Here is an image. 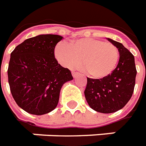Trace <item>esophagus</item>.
<instances>
[{"label":"esophagus","mask_w":146,"mask_h":146,"mask_svg":"<svg viewBox=\"0 0 146 146\" xmlns=\"http://www.w3.org/2000/svg\"><path fill=\"white\" fill-rule=\"evenodd\" d=\"M78 74H79V73H78L77 72H72V75H73V78L76 77V76H78Z\"/></svg>","instance_id":"obj_1"}]
</instances>
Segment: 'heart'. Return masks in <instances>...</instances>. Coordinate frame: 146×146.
<instances>
[{
    "label": "heart",
    "mask_w": 146,
    "mask_h": 146,
    "mask_svg": "<svg viewBox=\"0 0 146 146\" xmlns=\"http://www.w3.org/2000/svg\"><path fill=\"white\" fill-rule=\"evenodd\" d=\"M55 56L66 68L82 67L86 75L94 79H103L112 73L119 59L116 46L110 42L96 38H82L68 44L59 43Z\"/></svg>",
    "instance_id": "heart-1"
}]
</instances>
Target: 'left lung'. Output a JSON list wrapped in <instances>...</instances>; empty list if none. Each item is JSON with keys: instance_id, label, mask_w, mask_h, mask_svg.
Returning <instances> with one entry per match:
<instances>
[{"instance_id": "obj_1", "label": "left lung", "mask_w": 146, "mask_h": 146, "mask_svg": "<svg viewBox=\"0 0 146 146\" xmlns=\"http://www.w3.org/2000/svg\"><path fill=\"white\" fill-rule=\"evenodd\" d=\"M107 39L119 52L117 66L105 78H87L84 91L89 106L102 113H115L126 105L134 91L137 73L135 58L132 53L119 42Z\"/></svg>"}]
</instances>
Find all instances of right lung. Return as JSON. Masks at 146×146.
<instances>
[{
  "mask_svg": "<svg viewBox=\"0 0 146 146\" xmlns=\"http://www.w3.org/2000/svg\"><path fill=\"white\" fill-rule=\"evenodd\" d=\"M63 36L41 34L27 39L11 53L7 76L11 94L27 113L43 115L58 104L60 92L73 80L71 72L58 63L54 49Z\"/></svg>",
  "mask_w": 146,
  "mask_h": 146,
  "instance_id": "obj_1",
  "label": "right lung"
}]
</instances>
